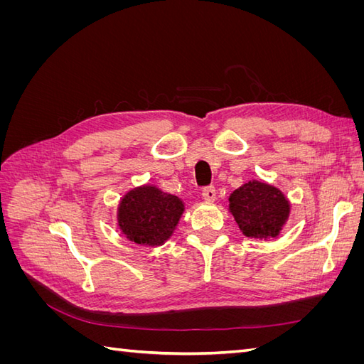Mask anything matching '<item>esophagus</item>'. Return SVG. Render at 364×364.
Returning a JSON list of instances; mask_svg holds the SVG:
<instances>
[{"label": "esophagus", "mask_w": 364, "mask_h": 364, "mask_svg": "<svg viewBox=\"0 0 364 364\" xmlns=\"http://www.w3.org/2000/svg\"><path fill=\"white\" fill-rule=\"evenodd\" d=\"M215 188L214 186H205L202 190V197L206 202H214L215 200Z\"/></svg>", "instance_id": "1"}]
</instances>
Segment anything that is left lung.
I'll return each instance as SVG.
<instances>
[{"label":"left lung","instance_id":"left-lung-1","mask_svg":"<svg viewBox=\"0 0 364 364\" xmlns=\"http://www.w3.org/2000/svg\"><path fill=\"white\" fill-rule=\"evenodd\" d=\"M229 209L246 237L272 238L279 234L290 205L278 188L250 181L230 194Z\"/></svg>","mask_w":364,"mask_h":364}]
</instances>
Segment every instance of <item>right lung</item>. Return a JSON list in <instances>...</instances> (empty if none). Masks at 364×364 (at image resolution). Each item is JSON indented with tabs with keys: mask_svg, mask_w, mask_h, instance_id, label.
<instances>
[{
	"mask_svg": "<svg viewBox=\"0 0 364 364\" xmlns=\"http://www.w3.org/2000/svg\"><path fill=\"white\" fill-rule=\"evenodd\" d=\"M183 213V203L173 194L155 186L129 191L118 208V225L136 245L158 246L167 240Z\"/></svg>",
	"mask_w": 364,
	"mask_h": 364,
	"instance_id": "right-lung-1",
	"label": "right lung"
}]
</instances>
